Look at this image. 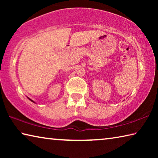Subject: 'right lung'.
<instances>
[{
  "label": "right lung",
  "instance_id": "right-lung-1",
  "mask_svg": "<svg viewBox=\"0 0 158 158\" xmlns=\"http://www.w3.org/2000/svg\"><path fill=\"white\" fill-rule=\"evenodd\" d=\"M28 99H29V100H31V102H34V103H35V102H34L33 100H31V99H30V98H28Z\"/></svg>",
  "mask_w": 158,
  "mask_h": 158
}]
</instances>
